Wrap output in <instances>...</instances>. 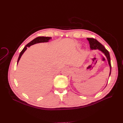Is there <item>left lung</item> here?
I'll return each instance as SVG.
<instances>
[{
    "label": "left lung",
    "instance_id": "1",
    "mask_svg": "<svg viewBox=\"0 0 123 123\" xmlns=\"http://www.w3.org/2000/svg\"><path fill=\"white\" fill-rule=\"evenodd\" d=\"M87 39L89 41V43L90 44V50H93L98 49L100 51H101L102 53L104 54V55L106 56L108 62L109 66L110 67V73L109 76V77L111 75V65L110 56V54L108 51L107 49H106L104 46H103L101 43H100L99 41H98L96 39H95L91 38H87Z\"/></svg>",
    "mask_w": 123,
    "mask_h": 123
}]
</instances>
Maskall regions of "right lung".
<instances>
[{"instance_id": "right-lung-1", "label": "right lung", "mask_w": 123, "mask_h": 123, "mask_svg": "<svg viewBox=\"0 0 123 123\" xmlns=\"http://www.w3.org/2000/svg\"><path fill=\"white\" fill-rule=\"evenodd\" d=\"M52 39L51 37H44V36L38 37L34 39L33 40H32L31 42H30L29 43H28L26 45V46L24 47V48L23 49V50L21 51L20 54H19L18 59V60H17V64H18V63L19 62V61L20 60L22 55L24 53V52L27 50L28 47H30V46H31V45H33L37 44V43H44V42H48L49 41V40L50 39Z\"/></svg>"}]
</instances>
